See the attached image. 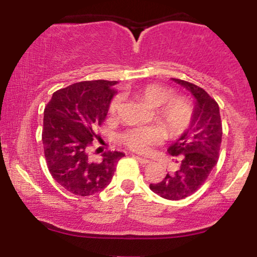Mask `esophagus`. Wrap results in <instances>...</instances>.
<instances>
[{
  "label": "esophagus",
  "mask_w": 257,
  "mask_h": 257,
  "mask_svg": "<svg viewBox=\"0 0 257 257\" xmlns=\"http://www.w3.org/2000/svg\"><path fill=\"white\" fill-rule=\"evenodd\" d=\"M137 159H138L139 162H140L141 164H149V163H151V161H150V159L145 158V157H139V156H137Z\"/></svg>",
  "instance_id": "1"
}]
</instances>
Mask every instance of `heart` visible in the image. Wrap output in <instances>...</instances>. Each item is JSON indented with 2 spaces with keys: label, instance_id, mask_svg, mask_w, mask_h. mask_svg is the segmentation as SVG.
<instances>
[{
  "label": "heart",
  "instance_id": "obj_1",
  "mask_svg": "<svg viewBox=\"0 0 257 257\" xmlns=\"http://www.w3.org/2000/svg\"><path fill=\"white\" fill-rule=\"evenodd\" d=\"M139 98L156 107V118L162 125L138 126L119 134L120 143L133 151L146 153L166 138H178L190 128L194 116V106L184 95H173L172 88L162 84H146L137 91ZM119 111V98L114 96L108 105V113L114 116ZM166 131H164V129Z\"/></svg>",
  "mask_w": 257,
  "mask_h": 257
}]
</instances>
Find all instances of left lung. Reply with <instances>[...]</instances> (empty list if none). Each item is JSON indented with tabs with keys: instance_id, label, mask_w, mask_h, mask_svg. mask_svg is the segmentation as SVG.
Listing matches in <instances>:
<instances>
[{
	"instance_id": "8db88e82",
	"label": "left lung",
	"mask_w": 257,
	"mask_h": 257,
	"mask_svg": "<svg viewBox=\"0 0 257 257\" xmlns=\"http://www.w3.org/2000/svg\"><path fill=\"white\" fill-rule=\"evenodd\" d=\"M173 79L196 98L194 116L190 128L168 149L178 166L161 182L150 184V188L163 198L179 200L197 192L216 166L222 141V120L219 104L203 88Z\"/></svg>"
}]
</instances>
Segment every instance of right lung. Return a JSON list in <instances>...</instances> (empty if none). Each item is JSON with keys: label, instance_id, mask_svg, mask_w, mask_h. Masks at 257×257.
I'll return each instance as SVG.
<instances>
[{"label": "right lung", "instance_id": "right-lung-1", "mask_svg": "<svg viewBox=\"0 0 257 257\" xmlns=\"http://www.w3.org/2000/svg\"><path fill=\"white\" fill-rule=\"evenodd\" d=\"M117 81H83L54 91L44 107L42 143L53 179L77 196L98 193L111 182L124 153L107 151L93 162L89 147L107 116Z\"/></svg>", "mask_w": 257, "mask_h": 257}]
</instances>
